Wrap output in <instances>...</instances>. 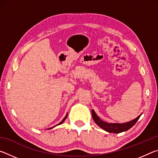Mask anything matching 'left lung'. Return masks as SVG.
<instances>
[{
    "label": "left lung",
    "instance_id": "left-lung-1",
    "mask_svg": "<svg viewBox=\"0 0 158 158\" xmlns=\"http://www.w3.org/2000/svg\"><path fill=\"white\" fill-rule=\"evenodd\" d=\"M91 113L93 121H95V123L97 124L99 127H100L102 129L106 131V132L116 134L125 132V131L130 129L131 127L135 125V124L137 123V121H138L141 115L140 114L139 116L136 118L133 119L132 121L124 123H106L103 121L102 120L99 118V116L96 114L93 109L91 110Z\"/></svg>",
    "mask_w": 158,
    "mask_h": 158
}]
</instances>
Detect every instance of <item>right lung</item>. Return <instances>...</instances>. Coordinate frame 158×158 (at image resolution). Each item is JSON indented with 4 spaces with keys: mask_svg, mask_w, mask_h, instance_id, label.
I'll use <instances>...</instances> for the list:
<instances>
[{
    "mask_svg": "<svg viewBox=\"0 0 158 158\" xmlns=\"http://www.w3.org/2000/svg\"><path fill=\"white\" fill-rule=\"evenodd\" d=\"M68 114H66V116H65V118H64L63 119V121H61L60 123H58V125H55V126H53V127H51V128H48V129L47 130H50V129H52V128H53V127H55L56 126H57V125H60V124H62L64 122V121H65V120L67 118V117H68Z\"/></svg>",
    "mask_w": 158,
    "mask_h": 158,
    "instance_id": "right-lung-1",
    "label": "right lung"
}]
</instances>
